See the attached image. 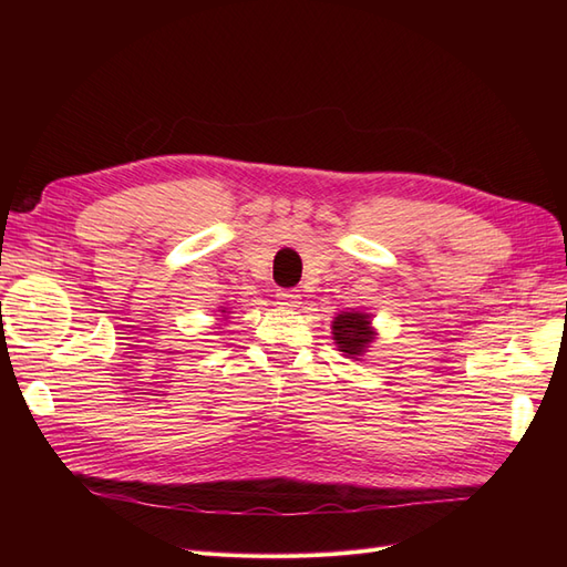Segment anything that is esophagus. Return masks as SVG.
Wrapping results in <instances>:
<instances>
[{
    "mask_svg": "<svg viewBox=\"0 0 567 567\" xmlns=\"http://www.w3.org/2000/svg\"><path fill=\"white\" fill-rule=\"evenodd\" d=\"M277 300L284 307H298L300 305V293L296 288H279L277 290Z\"/></svg>",
    "mask_w": 567,
    "mask_h": 567,
    "instance_id": "34e87169",
    "label": "esophagus"
}]
</instances>
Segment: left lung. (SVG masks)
<instances>
[{"label": "left lung", "mask_w": 567, "mask_h": 567, "mask_svg": "<svg viewBox=\"0 0 567 567\" xmlns=\"http://www.w3.org/2000/svg\"><path fill=\"white\" fill-rule=\"evenodd\" d=\"M333 340L340 352L362 354L364 348L373 340L369 329V315L364 312H342L333 321Z\"/></svg>", "instance_id": "1"}]
</instances>
